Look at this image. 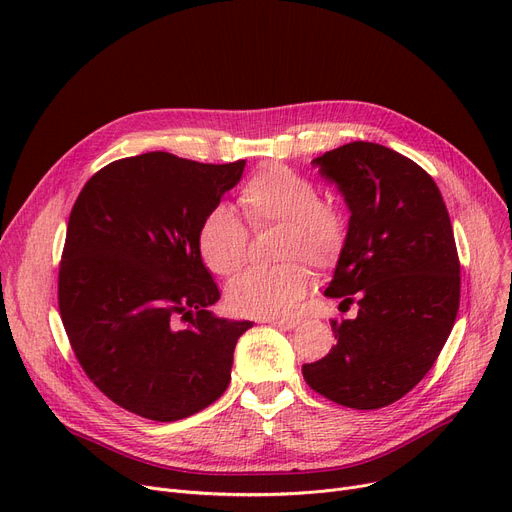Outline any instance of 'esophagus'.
Returning <instances> with one entry per match:
<instances>
[{
  "label": "esophagus",
  "mask_w": 512,
  "mask_h": 512,
  "mask_svg": "<svg viewBox=\"0 0 512 512\" xmlns=\"http://www.w3.org/2000/svg\"><path fill=\"white\" fill-rule=\"evenodd\" d=\"M265 324H270V326H276V328H284V330H292V328H297L299 326V319H280V317H267V319H263Z\"/></svg>",
  "instance_id": "esophagus-1"
}]
</instances>
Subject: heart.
Instances as JSON below:
<instances>
[{"label":"heart","instance_id":"b5f03b06","mask_svg":"<svg viewBox=\"0 0 512 512\" xmlns=\"http://www.w3.org/2000/svg\"><path fill=\"white\" fill-rule=\"evenodd\" d=\"M319 186L305 174L284 164H265L238 191V205L251 228L280 224L278 257L274 267H253L228 286V305L240 315H288L311 286L307 261L315 270H330L346 247L344 213L319 199ZM197 249L207 270L228 278L247 259L249 230L232 209L215 205L197 230ZM302 261L299 262L298 259Z\"/></svg>","mask_w":512,"mask_h":512}]
</instances>
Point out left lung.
Wrapping results in <instances>:
<instances>
[{"instance_id": "left-lung-1", "label": "left lung", "mask_w": 512, "mask_h": 512, "mask_svg": "<svg viewBox=\"0 0 512 512\" xmlns=\"http://www.w3.org/2000/svg\"><path fill=\"white\" fill-rule=\"evenodd\" d=\"M351 209L326 297L357 301L332 319L336 344L303 365L311 390L371 411L411 392L444 348L461 303V261L434 178L384 145L355 141L313 159Z\"/></svg>"}]
</instances>
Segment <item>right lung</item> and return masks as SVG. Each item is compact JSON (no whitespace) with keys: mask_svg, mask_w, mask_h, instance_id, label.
<instances>
[{"mask_svg":"<svg viewBox=\"0 0 512 512\" xmlns=\"http://www.w3.org/2000/svg\"><path fill=\"white\" fill-rule=\"evenodd\" d=\"M242 170L245 159L124 157L93 174L70 211L58 274L62 324L87 378L134 415L178 421L230 384L234 346L251 321L207 311L220 290L197 230Z\"/></svg>","mask_w":512,"mask_h":512,"instance_id":"right-lung-1","label":"right lung"}]
</instances>
